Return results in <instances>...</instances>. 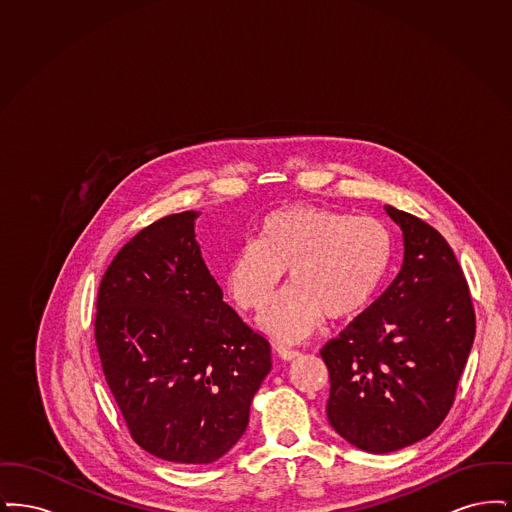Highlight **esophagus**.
Returning a JSON list of instances; mask_svg holds the SVG:
<instances>
[{"mask_svg": "<svg viewBox=\"0 0 512 512\" xmlns=\"http://www.w3.org/2000/svg\"><path fill=\"white\" fill-rule=\"evenodd\" d=\"M276 353H278V357H280V359H284V361H293V359L301 357V353H299V351H295V349H288V347H278V349H276Z\"/></svg>", "mask_w": 512, "mask_h": 512, "instance_id": "34e87169", "label": "esophagus"}]
</instances>
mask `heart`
Segmentation results:
<instances>
[{
	"mask_svg": "<svg viewBox=\"0 0 512 512\" xmlns=\"http://www.w3.org/2000/svg\"><path fill=\"white\" fill-rule=\"evenodd\" d=\"M390 261V232L380 220L292 205L267 215L257 240L238 249L226 288L240 309L259 313L288 272L292 288L261 317V328L295 343L311 336L324 317L340 322L363 313Z\"/></svg>",
	"mask_w": 512,
	"mask_h": 512,
	"instance_id": "obj_1",
	"label": "heart"
}]
</instances>
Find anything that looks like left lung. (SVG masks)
Listing matches in <instances>:
<instances>
[{
    "instance_id": "1",
    "label": "left lung",
    "mask_w": 512,
    "mask_h": 512,
    "mask_svg": "<svg viewBox=\"0 0 512 512\" xmlns=\"http://www.w3.org/2000/svg\"><path fill=\"white\" fill-rule=\"evenodd\" d=\"M403 230L395 280L320 355L332 428L368 453L428 438L449 413L476 334L472 297L436 228L386 205Z\"/></svg>"
}]
</instances>
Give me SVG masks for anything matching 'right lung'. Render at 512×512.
<instances>
[{"label":"right lung","instance_id":"1","mask_svg":"<svg viewBox=\"0 0 512 512\" xmlns=\"http://www.w3.org/2000/svg\"><path fill=\"white\" fill-rule=\"evenodd\" d=\"M199 213L122 245L98 292L94 336L132 439L178 464L215 463L244 436L270 343L222 301L195 242Z\"/></svg>","mask_w":512,"mask_h":512}]
</instances>
